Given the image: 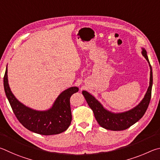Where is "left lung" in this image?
Wrapping results in <instances>:
<instances>
[{"label":"left lung","instance_id":"8db88e82","mask_svg":"<svg viewBox=\"0 0 160 160\" xmlns=\"http://www.w3.org/2000/svg\"><path fill=\"white\" fill-rule=\"evenodd\" d=\"M141 53L142 56L146 59L150 66V85L144 98L135 108L128 111L123 112L114 113L105 109L101 103L88 91H82V94L84 96L86 102L93 112L96 121L100 127L105 129L111 131H122L127 129L141 119L147 110L151 98L152 86V67L148 60L147 52L143 48H142Z\"/></svg>","mask_w":160,"mask_h":160}]
</instances>
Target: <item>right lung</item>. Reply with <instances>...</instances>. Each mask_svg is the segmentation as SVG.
Wrapping results in <instances>:
<instances>
[{
  "label": "right lung",
  "instance_id": "add662e5",
  "mask_svg": "<svg viewBox=\"0 0 160 160\" xmlns=\"http://www.w3.org/2000/svg\"><path fill=\"white\" fill-rule=\"evenodd\" d=\"M8 66V65H7ZM5 95L19 122L32 132L44 136L55 135L65 131L72 122L70 98L78 91L77 86L66 89L59 95L51 108L36 110L22 104L14 96L8 83V67L3 78Z\"/></svg>",
  "mask_w": 160,
  "mask_h": 160
}]
</instances>
